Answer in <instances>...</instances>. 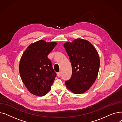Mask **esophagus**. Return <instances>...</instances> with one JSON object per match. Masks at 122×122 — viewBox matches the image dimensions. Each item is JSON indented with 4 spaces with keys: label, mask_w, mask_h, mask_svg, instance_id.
<instances>
[{
    "label": "esophagus",
    "mask_w": 122,
    "mask_h": 122,
    "mask_svg": "<svg viewBox=\"0 0 122 122\" xmlns=\"http://www.w3.org/2000/svg\"><path fill=\"white\" fill-rule=\"evenodd\" d=\"M61 76V73L60 72L57 73V76H58V77H60Z\"/></svg>",
    "instance_id": "esophagus-1"
}]
</instances>
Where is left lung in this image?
<instances>
[{
  "label": "left lung",
  "instance_id": "8db88e82",
  "mask_svg": "<svg viewBox=\"0 0 122 122\" xmlns=\"http://www.w3.org/2000/svg\"><path fill=\"white\" fill-rule=\"evenodd\" d=\"M72 67L71 78L65 81L69 90L75 94L87 91L98 73L100 60L97 50L89 41L81 38L64 44Z\"/></svg>",
  "mask_w": 122,
  "mask_h": 122
}]
</instances>
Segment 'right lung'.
Segmentation results:
<instances>
[{
	"label": "right lung",
	"instance_id": "obj_1",
	"mask_svg": "<svg viewBox=\"0 0 122 122\" xmlns=\"http://www.w3.org/2000/svg\"><path fill=\"white\" fill-rule=\"evenodd\" d=\"M57 44L39 41L30 45L21 57L19 65L21 78L32 94L41 97L51 89L57 74L47 55Z\"/></svg>",
	"mask_w": 122,
	"mask_h": 122
}]
</instances>
